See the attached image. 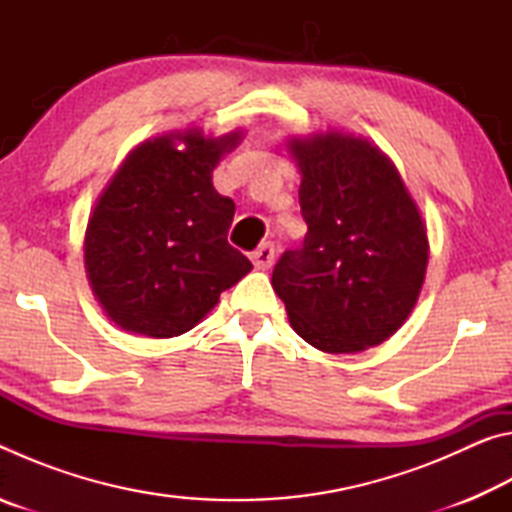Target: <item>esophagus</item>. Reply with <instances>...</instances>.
Returning <instances> with one entry per match:
<instances>
[{
  "label": "esophagus",
  "instance_id": "1",
  "mask_svg": "<svg viewBox=\"0 0 512 512\" xmlns=\"http://www.w3.org/2000/svg\"><path fill=\"white\" fill-rule=\"evenodd\" d=\"M250 262L255 264L257 271H268L275 262V248L273 244H262L253 255H250Z\"/></svg>",
  "mask_w": 512,
  "mask_h": 512
}]
</instances>
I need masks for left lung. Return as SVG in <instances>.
I'll return each mask as SVG.
<instances>
[{
	"label": "left lung",
	"mask_w": 512,
	"mask_h": 512,
	"mask_svg": "<svg viewBox=\"0 0 512 512\" xmlns=\"http://www.w3.org/2000/svg\"><path fill=\"white\" fill-rule=\"evenodd\" d=\"M300 171L302 248L273 268V289L300 339L354 354L384 343L418 302L429 239L393 160L366 137H289Z\"/></svg>",
	"instance_id": "obj_1"
}]
</instances>
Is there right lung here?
<instances>
[{"mask_svg": "<svg viewBox=\"0 0 512 512\" xmlns=\"http://www.w3.org/2000/svg\"><path fill=\"white\" fill-rule=\"evenodd\" d=\"M244 131L201 126L137 144L94 203L83 239L94 298L128 334L171 339L210 314L221 291L253 271L228 244L232 198L212 171Z\"/></svg>", "mask_w": 512, "mask_h": 512, "instance_id": "right-lung-1", "label": "right lung"}]
</instances>
